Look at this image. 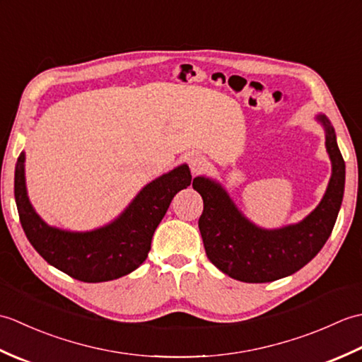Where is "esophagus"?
<instances>
[{
	"label": "esophagus",
	"instance_id": "esophagus-1",
	"mask_svg": "<svg viewBox=\"0 0 362 362\" xmlns=\"http://www.w3.org/2000/svg\"><path fill=\"white\" fill-rule=\"evenodd\" d=\"M206 166H209V160L201 156V153H193V156L189 157V168L194 174L202 173Z\"/></svg>",
	"mask_w": 362,
	"mask_h": 362
}]
</instances>
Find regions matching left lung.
I'll use <instances>...</instances> for the list:
<instances>
[{
  "instance_id": "1",
  "label": "left lung",
  "mask_w": 362,
  "mask_h": 362,
  "mask_svg": "<svg viewBox=\"0 0 362 362\" xmlns=\"http://www.w3.org/2000/svg\"><path fill=\"white\" fill-rule=\"evenodd\" d=\"M325 130L332 177L319 205L296 224L263 228L238 209L219 182L199 175L193 188L204 199L199 218L206 257L221 272L245 283H267L297 272L317 255L333 232L345 187V163L336 132L325 115H316Z\"/></svg>"
}]
</instances>
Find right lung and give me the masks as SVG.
Listing matches in <instances>:
<instances>
[{
	"label": "right lung",
	"mask_w": 362,
	"mask_h": 362,
	"mask_svg": "<svg viewBox=\"0 0 362 362\" xmlns=\"http://www.w3.org/2000/svg\"><path fill=\"white\" fill-rule=\"evenodd\" d=\"M25 152L15 165L13 194L29 243L51 266L86 283L110 281L134 272L151 250L153 232L173 197L191 185L188 165H180L140 189L117 219L88 232L48 226L30 204Z\"/></svg>",
	"instance_id": "1"
}]
</instances>
